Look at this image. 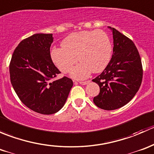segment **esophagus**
<instances>
[{
	"mask_svg": "<svg viewBox=\"0 0 154 154\" xmlns=\"http://www.w3.org/2000/svg\"><path fill=\"white\" fill-rule=\"evenodd\" d=\"M89 82H90L89 80H87V81H80V82H79V83H80V84H81V85H86V84H88Z\"/></svg>",
	"mask_w": 154,
	"mask_h": 154,
	"instance_id": "esophagus-1",
	"label": "esophagus"
}]
</instances>
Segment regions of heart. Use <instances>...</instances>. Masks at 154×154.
I'll use <instances>...</instances> for the list:
<instances>
[{
  "instance_id": "1",
  "label": "heart",
  "mask_w": 154,
  "mask_h": 154,
  "mask_svg": "<svg viewBox=\"0 0 154 154\" xmlns=\"http://www.w3.org/2000/svg\"><path fill=\"white\" fill-rule=\"evenodd\" d=\"M61 46L51 50V60L63 73L69 72L80 60L71 72L76 79H85L92 71L99 73L104 70L112 52L109 37L101 29L73 32L63 40Z\"/></svg>"
}]
</instances>
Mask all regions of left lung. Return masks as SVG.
Segmentation results:
<instances>
[{
  "instance_id": "1",
  "label": "left lung",
  "mask_w": 154,
  "mask_h": 154,
  "mask_svg": "<svg viewBox=\"0 0 154 154\" xmlns=\"http://www.w3.org/2000/svg\"><path fill=\"white\" fill-rule=\"evenodd\" d=\"M108 27L113 35V54L103 72L92 80L100 87V93L93 101L99 108L114 110L129 103L139 91L143 70L133 41L116 29Z\"/></svg>"
}]
</instances>
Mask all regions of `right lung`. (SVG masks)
Wrapping results in <instances>:
<instances>
[{
  "mask_svg": "<svg viewBox=\"0 0 154 154\" xmlns=\"http://www.w3.org/2000/svg\"><path fill=\"white\" fill-rule=\"evenodd\" d=\"M53 41L51 33H36L22 40L10 64L11 83L18 97L31 110L44 115L60 111L73 86L67 77L51 81L60 73L50 54Z\"/></svg>",
  "mask_w": 154,
  "mask_h": 154,
  "instance_id": "right-lung-1",
  "label": "right lung"
}]
</instances>
